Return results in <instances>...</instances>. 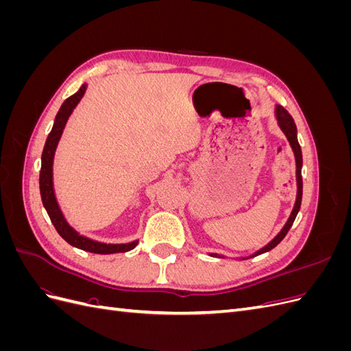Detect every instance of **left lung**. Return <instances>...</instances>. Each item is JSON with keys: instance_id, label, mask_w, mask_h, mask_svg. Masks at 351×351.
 <instances>
[{"instance_id": "1", "label": "left lung", "mask_w": 351, "mask_h": 351, "mask_svg": "<svg viewBox=\"0 0 351 351\" xmlns=\"http://www.w3.org/2000/svg\"><path fill=\"white\" fill-rule=\"evenodd\" d=\"M275 117H277V121H278L280 129L282 130V133L285 134L287 139H289L291 149H293V152H294V158H295V180H297V197H295V204H294V208H293L291 214H290V218L287 219V222H285V226L282 227V230L267 244V246L262 247V249L258 250V252H254L250 258L258 256V254H262V253H265V252H269L271 249H274L275 246H277V244L285 237L287 232H289V230L291 228L293 222H294V219H295V217H297V212H299L300 205H302V193H303L302 165H303V158H302V149H300L299 141H297V127H295V124H294L293 117H291L289 112H287V110H284L282 107H280V105H277V108H275ZM210 256L222 258L221 254H217V253H210ZM247 259H249V258H247Z\"/></svg>"}]
</instances>
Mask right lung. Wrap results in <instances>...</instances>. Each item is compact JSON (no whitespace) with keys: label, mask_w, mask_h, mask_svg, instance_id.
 Instances as JSON below:
<instances>
[{"label":"right lung","mask_w":351,"mask_h":351,"mask_svg":"<svg viewBox=\"0 0 351 351\" xmlns=\"http://www.w3.org/2000/svg\"><path fill=\"white\" fill-rule=\"evenodd\" d=\"M84 92H86V83L82 84V88L69 97L64 102H62L61 108L58 110L54 125H52V130L49 132L47 142L44 146V151H42V158H40V173H39V190H40V199L42 204H44V208L47 209L49 219L52 224H54L56 230L58 234L64 239L69 244H71L73 247H77L82 250H86L90 253H98V254H111V253H123V252H129L137 246V240L132 243H124V244H107V243H101V241H95L92 239H88L84 236H80L79 232L74 230L73 227L69 226V222L66 221L64 215L58 206V202L56 199L54 193V183H52V164H54V155L57 145L60 142V137L62 134V130H64L66 123L69 120L70 114L73 110L76 108V105L80 102L83 98Z\"/></svg>","instance_id":"1"}]
</instances>
